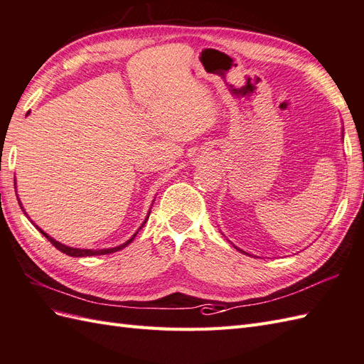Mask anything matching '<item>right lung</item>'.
Returning <instances> with one entry per match:
<instances>
[{
    "instance_id": "obj_1",
    "label": "right lung",
    "mask_w": 364,
    "mask_h": 364,
    "mask_svg": "<svg viewBox=\"0 0 364 364\" xmlns=\"http://www.w3.org/2000/svg\"><path fill=\"white\" fill-rule=\"evenodd\" d=\"M20 202V200H18ZM21 205V203H20ZM23 208V207H21ZM24 210V208H23ZM38 228V227H37ZM40 230V233L43 235V236H46L49 241H50V244L55 247L57 250H60V252H63V253H66V255H69V256H75V258H82V256H94V255H108V253H114V252H119V250H122V249H125V247L132 241V239H134V236H132L129 241H127L125 244L123 245H119V247H114V249H106V250H82V249H73V247H66V245H63V244H60L58 241H55L54 237H50V236H48L46 233L43 232L41 228H38Z\"/></svg>"
}]
</instances>
